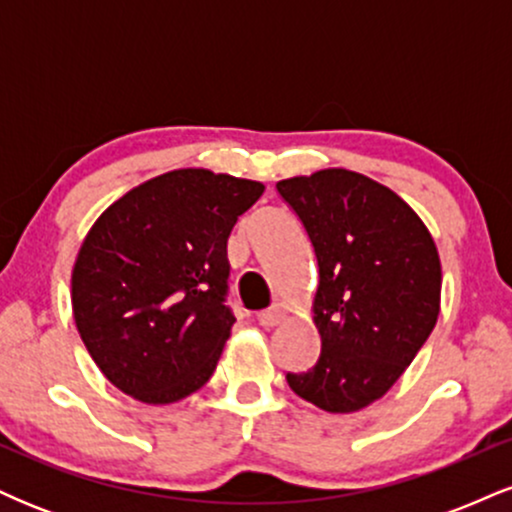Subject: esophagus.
I'll use <instances>...</instances> for the list:
<instances>
[{
  "instance_id": "34e87169",
  "label": "esophagus",
  "mask_w": 512,
  "mask_h": 512,
  "mask_svg": "<svg viewBox=\"0 0 512 512\" xmlns=\"http://www.w3.org/2000/svg\"><path fill=\"white\" fill-rule=\"evenodd\" d=\"M286 315H289V310L284 308V305H272V308H267V310H260V313H257V322H260L262 327H274V325H279L281 320H286Z\"/></svg>"
}]
</instances>
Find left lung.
<instances>
[{
    "instance_id": "left-lung-1",
    "label": "left lung",
    "mask_w": 512,
    "mask_h": 512,
    "mask_svg": "<svg viewBox=\"0 0 512 512\" xmlns=\"http://www.w3.org/2000/svg\"><path fill=\"white\" fill-rule=\"evenodd\" d=\"M315 248L317 363L286 373L330 414L380 399L419 354L440 313V257L416 211L390 187L344 168L276 182Z\"/></svg>"
}]
</instances>
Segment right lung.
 Here are the masks:
<instances>
[{
	"label": "right lung",
	"mask_w": 512,
	"mask_h": 512,
	"mask_svg": "<svg viewBox=\"0 0 512 512\" xmlns=\"http://www.w3.org/2000/svg\"><path fill=\"white\" fill-rule=\"evenodd\" d=\"M264 185L204 168L158 175L98 216L72 272L76 330L105 378L146 404L192 395L231 334L226 243Z\"/></svg>",
	"instance_id": "obj_1"
}]
</instances>
